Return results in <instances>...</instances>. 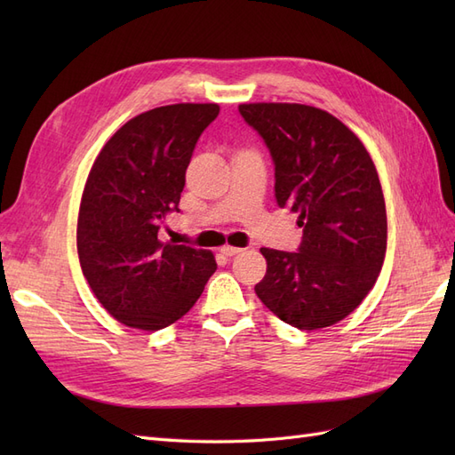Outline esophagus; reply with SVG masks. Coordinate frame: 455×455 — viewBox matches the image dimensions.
Segmentation results:
<instances>
[{
	"mask_svg": "<svg viewBox=\"0 0 455 455\" xmlns=\"http://www.w3.org/2000/svg\"><path fill=\"white\" fill-rule=\"evenodd\" d=\"M220 252H222V254H224V256H228V258H231V256H235V254H241V252H243V249H239V246L226 244V246H222V249H220Z\"/></svg>",
	"mask_w": 455,
	"mask_h": 455,
	"instance_id": "34e87169",
	"label": "esophagus"
}]
</instances>
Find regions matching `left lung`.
<instances>
[{"label": "left lung", "instance_id": "left-lung-1", "mask_svg": "<svg viewBox=\"0 0 455 455\" xmlns=\"http://www.w3.org/2000/svg\"><path fill=\"white\" fill-rule=\"evenodd\" d=\"M275 164V197L304 228L298 252L261 249L266 277L254 291L299 330L332 326L361 306L387 249L378 171L339 119L306 104H241Z\"/></svg>", "mask_w": 455, "mask_h": 455}]
</instances>
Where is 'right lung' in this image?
<instances>
[{"instance_id":"right-lung-1","label":"right lung","mask_w":455,"mask_h":455,"mask_svg":"<svg viewBox=\"0 0 455 455\" xmlns=\"http://www.w3.org/2000/svg\"><path fill=\"white\" fill-rule=\"evenodd\" d=\"M218 104H171L127 121L89 172L77 218V254L104 309L139 330L184 316L216 271L211 251L159 241L180 212L186 169Z\"/></svg>"}]
</instances>
